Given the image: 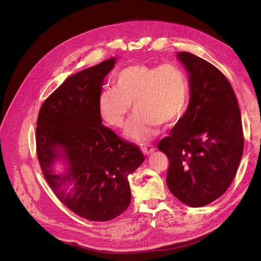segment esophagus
I'll use <instances>...</instances> for the list:
<instances>
[{
    "label": "esophagus",
    "instance_id": "esophagus-1",
    "mask_svg": "<svg viewBox=\"0 0 261 261\" xmlns=\"http://www.w3.org/2000/svg\"><path fill=\"white\" fill-rule=\"evenodd\" d=\"M141 149H142V151H143L144 154L148 155V154H150V153H152V152L154 151L155 148H154L152 145L148 144V145H143V146H141Z\"/></svg>",
    "mask_w": 261,
    "mask_h": 261
}]
</instances>
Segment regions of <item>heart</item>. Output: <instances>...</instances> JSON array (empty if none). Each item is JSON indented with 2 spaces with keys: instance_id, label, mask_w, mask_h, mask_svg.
I'll return each mask as SVG.
<instances>
[{
  "instance_id": "heart-1",
  "label": "heart",
  "mask_w": 261,
  "mask_h": 261,
  "mask_svg": "<svg viewBox=\"0 0 261 261\" xmlns=\"http://www.w3.org/2000/svg\"><path fill=\"white\" fill-rule=\"evenodd\" d=\"M113 84L114 88L99 93V115L109 126L122 128L132 103L136 114L127 135L140 143L154 136L159 125H173L182 118L188 107V77L174 63L159 66L132 64L115 74Z\"/></svg>"
}]
</instances>
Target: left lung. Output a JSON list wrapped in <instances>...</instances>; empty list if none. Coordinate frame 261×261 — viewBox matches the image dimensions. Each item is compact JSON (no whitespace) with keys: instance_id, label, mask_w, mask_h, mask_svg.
<instances>
[{"instance_id":"8db88e82","label":"left lung","mask_w":261,"mask_h":261,"mask_svg":"<svg viewBox=\"0 0 261 261\" xmlns=\"http://www.w3.org/2000/svg\"><path fill=\"white\" fill-rule=\"evenodd\" d=\"M189 74L186 113L158 148L169 160L170 193L191 207L220 198L234 180L244 138L238 100L220 70L194 54H177Z\"/></svg>"}]
</instances>
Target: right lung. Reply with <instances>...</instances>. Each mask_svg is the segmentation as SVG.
Returning <instances> with one entry per match:
<instances>
[{"label":"right lung","mask_w":261,"mask_h":261,"mask_svg":"<svg viewBox=\"0 0 261 261\" xmlns=\"http://www.w3.org/2000/svg\"><path fill=\"white\" fill-rule=\"evenodd\" d=\"M111 58L68 77L40 108L36 151L41 170L54 194L76 215L90 221H109L131 201L128 176L145 158L139 146L102 125L98 96ZM59 149L69 163L63 176L51 172ZM74 181L72 194L60 189Z\"/></svg>","instance_id":"add662e5"}]
</instances>
